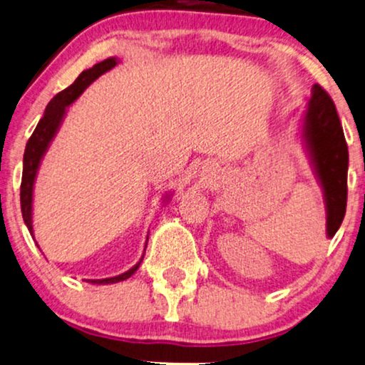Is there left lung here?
Returning a JSON list of instances; mask_svg holds the SVG:
<instances>
[{
  "mask_svg": "<svg viewBox=\"0 0 365 365\" xmlns=\"http://www.w3.org/2000/svg\"><path fill=\"white\" fill-rule=\"evenodd\" d=\"M302 140L327 207V237L339 230L347 207L349 150L334 101L315 84L303 118Z\"/></svg>",
  "mask_w": 365,
  "mask_h": 365,
  "instance_id": "1",
  "label": "left lung"
}]
</instances>
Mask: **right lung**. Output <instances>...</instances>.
Returning a JSON list of instances; mask_svg holds the SVG:
<instances>
[{
  "mask_svg": "<svg viewBox=\"0 0 365 365\" xmlns=\"http://www.w3.org/2000/svg\"><path fill=\"white\" fill-rule=\"evenodd\" d=\"M118 62L119 60L116 57H109V58L103 60V62L96 63L94 67L81 72V76L73 81V84L68 86L67 89H63L62 92H58V94L55 96V98L47 104L43 118H41L38 124H36L34 135L30 136L29 143H26L25 155H23L20 200H21L23 220H25L26 227H29L31 236H34V220H31V207H34V185H35L36 173H38L41 158H43V155L47 153L50 143H52L55 135H57L60 124H62L63 118H66V114H67L68 106H71L77 98H79L82 92H84L87 87L92 84V82L98 79V77H101L103 73L110 71L113 67H116ZM146 241H148V239H146ZM141 261L143 259H140V262H136L131 269H128L126 273H123V274L113 276V278L87 279V281H89V283H94V284L119 283V281L128 279L129 276L135 274L136 269L141 264Z\"/></svg>",
  "mask_w": 365,
  "mask_h": 365,
  "instance_id": "obj_1",
  "label": "right lung"
}]
</instances>
